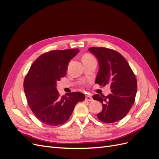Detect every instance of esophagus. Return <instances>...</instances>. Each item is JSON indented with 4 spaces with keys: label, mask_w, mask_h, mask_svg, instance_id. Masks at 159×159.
Segmentation results:
<instances>
[{
    "label": "esophagus",
    "mask_w": 159,
    "mask_h": 159,
    "mask_svg": "<svg viewBox=\"0 0 159 159\" xmlns=\"http://www.w3.org/2000/svg\"><path fill=\"white\" fill-rule=\"evenodd\" d=\"M85 100H86V101H88V102H92L93 99H92V98L90 97V96L87 95V96H86V97H85Z\"/></svg>",
    "instance_id": "34e87169"
}]
</instances>
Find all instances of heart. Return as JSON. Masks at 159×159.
I'll use <instances>...</instances> for the list:
<instances>
[{"label": "heart", "mask_w": 159, "mask_h": 159, "mask_svg": "<svg viewBox=\"0 0 159 159\" xmlns=\"http://www.w3.org/2000/svg\"><path fill=\"white\" fill-rule=\"evenodd\" d=\"M91 56H89V55H85L84 56V57H83V60L84 59H89V58H91Z\"/></svg>", "instance_id": "1"}]
</instances>
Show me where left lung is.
<instances>
[{
    "mask_svg": "<svg viewBox=\"0 0 159 159\" xmlns=\"http://www.w3.org/2000/svg\"><path fill=\"white\" fill-rule=\"evenodd\" d=\"M88 50L99 63L95 83L103 86L109 84L111 89L107 96H93V99L99 101L103 106L97 116L104 123L118 121L126 116L134 103L137 90L135 75L119 52L102 47L89 48Z\"/></svg>",
    "mask_w": 159,
    "mask_h": 159,
    "instance_id": "obj_1",
    "label": "left lung"
}]
</instances>
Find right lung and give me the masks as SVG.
Wrapping results in <instances>:
<instances>
[{"label":"right lung","instance_id":"1","mask_svg":"<svg viewBox=\"0 0 159 159\" xmlns=\"http://www.w3.org/2000/svg\"><path fill=\"white\" fill-rule=\"evenodd\" d=\"M78 49L54 50L44 53L30 67L24 82V91L32 113L42 123L57 126L66 123L75 105L85 100L81 92L59 97L57 82L64 77L69 61Z\"/></svg>","mask_w":159,"mask_h":159}]
</instances>
